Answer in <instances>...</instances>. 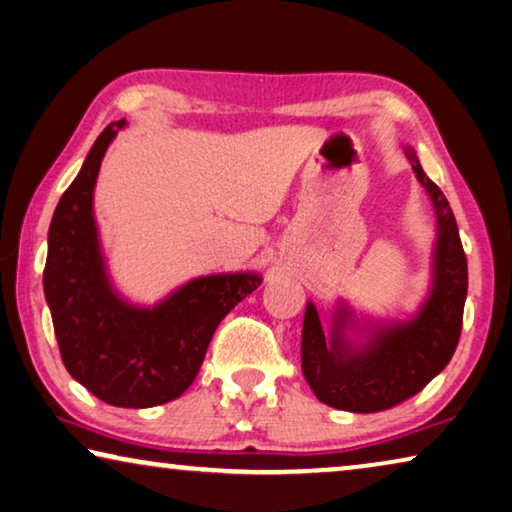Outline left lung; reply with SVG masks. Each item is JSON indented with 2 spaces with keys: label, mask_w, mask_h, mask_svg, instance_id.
Segmentation results:
<instances>
[{
  "label": "left lung",
  "mask_w": 512,
  "mask_h": 512,
  "mask_svg": "<svg viewBox=\"0 0 512 512\" xmlns=\"http://www.w3.org/2000/svg\"><path fill=\"white\" fill-rule=\"evenodd\" d=\"M417 180L437 209L435 287L415 321L378 328L371 342L351 351L342 330L348 314L339 310L326 342L319 314L310 303L303 323V373L316 399L346 412H380L412 399L456 353L467 298V255L456 216L440 186L431 182L408 150Z\"/></svg>",
  "instance_id": "obj_1"
}]
</instances>
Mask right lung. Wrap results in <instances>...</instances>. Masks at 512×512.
I'll return each mask as SVG.
<instances>
[{
    "label": "right lung",
    "mask_w": 512,
    "mask_h": 512,
    "mask_svg": "<svg viewBox=\"0 0 512 512\" xmlns=\"http://www.w3.org/2000/svg\"><path fill=\"white\" fill-rule=\"evenodd\" d=\"M120 127L125 120L97 136L54 209L43 287L70 376L116 408H152L189 389L218 323L262 280L253 273L198 278L154 310L113 294L97 246L93 186Z\"/></svg>",
    "instance_id": "1"
}]
</instances>
